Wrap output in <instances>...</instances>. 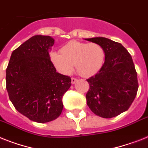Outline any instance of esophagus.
Here are the masks:
<instances>
[{
	"label": "esophagus",
	"instance_id": "esophagus-1",
	"mask_svg": "<svg viewBox=\"0 0 148 148\" xmlns=\"http://www.w3.org/2000/svg\"><path fill=\"white\" fill-rule=\"evenodd\" d=\"M77 82V79L76 78H74V77H72L71 78V84H74L75 83Z\"/></svg>",
	"mask_w": 148,
	"mask_h": 148
}]
</instances>
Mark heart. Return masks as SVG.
I'll use <instances>...</instances> for the list:
<instances>
[{
    "instance_id": "1",
    "label": "heart",
    "mask_w": 148,
    "mask_h": 148,
    "mask_svg": "<svg viewBox=\"0 0 148 148\" xmlns=\"http://www.w3.org/2000/svg\"><path fill=\"white\" fill-rule=\"evenodd\" d=\"M60 53L52 51L50 60L61 74L69 75L74 70L83 77H90L100 70L105 59V51L98 43L70 41L60 49Z\"/></svg>"
}]
</instances>
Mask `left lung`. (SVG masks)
<instances>
[{"label":"left lung","mask_w":148,"mask_h":148,"mask_svg":"<svg viewBox=\"0 0 148 148\" xmlns=\"http://www.w3.org/2000/svg\"><path fill=\"white\" fill-rule=\"evenodd\" d=\"M105 51V62L95 76L87 79L86 104L97 116L116 117L128 110L136 97L138 83L132 58L121 43L104 37L85 39Z\"/></svg>","instance_id":"left-lung-1"}]
</instances>
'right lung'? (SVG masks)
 Masks as SVG:
<instances>
[{
	"mask_svg": "<svg viewBox=\"0 0 148 148\" xmlns=\"http://www.w3.org/2000/svg\"><path fill=\"white\" fill-rule=\"evenodd\" d=\"M55 39L36 35L11 54L6 70V88L19 112L33 122L56 119L63 109L62 98L71 79L56 72L49 51Z\"/></svg>",
	"mask_w": 148,
	"mask_h": 148,
	"instance_id": "add662e5",
	"label": "right lung"
}]
</instances>
